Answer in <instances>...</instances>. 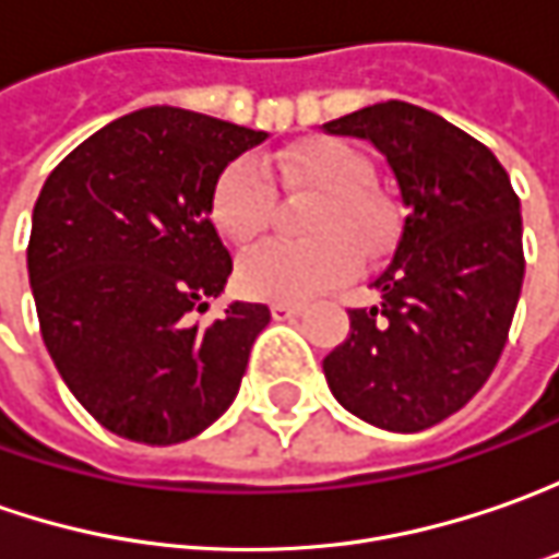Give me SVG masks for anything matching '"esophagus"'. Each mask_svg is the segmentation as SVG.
Instances as JSON below:
<instances>
[{
    "label": "esophagus",
    "instance_id": "obj_1",
    "mask_svg": "<svg viewBox=\"0 0 559 559\" xmlns=\"http://www.w3.org/2000/svg\"><path fill=\"white\" fill-rule=\"evenodd\" d=\"M299 316H302V306H297V302H275L272 306V318L275 321H290V318Z\"/></svg>",
    "mask_w": 559,
    "mask_h": 559
}]
</instances>
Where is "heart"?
<instances>
[{"label": "heart", "instance_id": "heart-1", "mask_svg": "<svg viewBox=\"0 0 559 559\" xmlns=\"http://www.w3.org/2000/svg\"><path fill=\"white\" fill-rule=\"evenodd\" d=\"M287 191H316L306 216L309 241L262 243L238 265V284L247 297L272 302H302L346 281L358 269V247L374 250L390 235V213L368 188L371 166L343 142H312L287 147L272 157ZM275 188L253 157H235L222 166L210 194L213 225L238 247L260 238L272 222Z\"/></svg>", "mask_w": 559, "mask_h": 559}]
</instances>
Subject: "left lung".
<instances>
[{"mask_svg":"<svg viewBox=\"0 0 559 559\" xmlns=\"http://www.w3.org/2000/svg\"><path fill=\"white\" fill-rule=\"evenodd\" d=\"M324 132L368 139L405 206L371 284L380 302L349 312L324 377L346 412L417 433L464 408L501 358L526 269L520 198L489 147L408 102L361 107Z\"/></svg>","mask_w":559,"mask_h":559,"instance_id":"obj_1","label":"left lung"}]
</instances>
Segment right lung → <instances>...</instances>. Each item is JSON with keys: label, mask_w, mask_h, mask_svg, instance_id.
<instances>
[{"label": "right lung", "mask_w": 559, "mask_h": 559, "mask_svg": "<svg viewBox=\"0 0 559 559\" xmlns=\"http://www.w3.org/2000/svg\"><path fill=\"white\" fill-rule=\"evenodd\" d=\"M265 132L182 107L107 123L51 169L33 206L27 272L68 390L105 430L176 445L235 402L269 306L194 324L231 275L210 222L222 166Z\"/></svg>", "instance_id": "1"}]
</instances>
